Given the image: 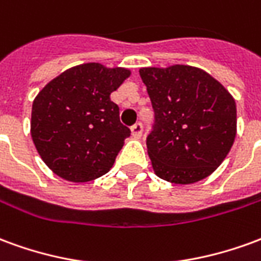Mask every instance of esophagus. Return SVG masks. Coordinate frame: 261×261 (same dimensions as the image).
Masks as SVG:
<instances>
[{
  "mask_svg": "<svg viewBox=\"0 0 261 261\" xmlns=\"http://www.w3.org/2000/svg\"><path fill=\"white\" fill-rule=\"evenodd\" d=\"M142 134V124L141 123H136V124L131 127V136L134 138H140Z\"/></svg>",
  "mask_w": 261,
  "mask_h": 261,
  "instance_id": "34e87169",
  "label": "esophagus"
}]
</instances>
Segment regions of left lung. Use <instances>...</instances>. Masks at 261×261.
Returning a JSON list of instances; mask_svg holds the SVG:
<instances>
[{"label":"left lung","instance_id":"8db88e82","mask_svg":"<svg viewBox=\"0 0 261 261\" xmlns=\"http://www.w3.org/2000/svg\"><path fill=\"white\" fill-rule=\"evenodd\" d=\"M155 123L147 137L155 173L190 185L222 164L236 136V105L218 81L196 67L140 69Z\"/></svg>","mask_w":261,"mask_h":261}]
</instances>
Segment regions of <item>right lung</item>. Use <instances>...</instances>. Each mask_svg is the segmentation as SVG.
Here are the masks:
<instances>
[{"label":"right lung","mask_w":261,"mask_h":261,"mask_svg":"<svg viewBox=\"0 0 261 261\" xmlns=\"http://www.w3.org/2000/svg\"><path fill=\"white\" fill-rule=\"evenodd\" d=\"M130 75L97 63L67 69L39 92L31 133L37 152L65 180L91 181L108 173L131 131L110 100Z\"/></svg>","instance_id":"obj_1"}]
</instances>
